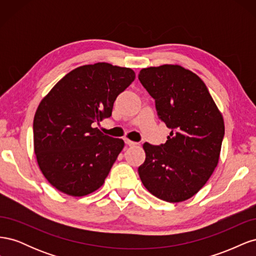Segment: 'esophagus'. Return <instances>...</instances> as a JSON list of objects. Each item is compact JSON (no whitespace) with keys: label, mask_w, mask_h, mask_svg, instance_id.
Here are the masks:
<instances>
[{"label":"esophagus","mask_w":256,"mask_h":256,"mask_svg":"<svg viewBox=\"0 0 256 256\" xmlns=\"http://www.w3.org/2000/svg\"><path fill=\"white\" fill-rule=\"evenodd\" d=\"M125 143H126L127 145H129V146H134V145H136V142H134V141L129 140V138H125Z\"/></svg>","instance_id":"obj_1"}]
</instances>
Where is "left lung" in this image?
I'll use <instances>...</instances> for the list:
<instances>
[{
	"label": "left lung",
	"mask_w": 256,
	"mask_h": 256,
	"mask_svg": "<svg viewBox=\"0 0 256 256\" xmlns=\"http://www.w3.org/2000/svg\"><path fill=\"white\" fill-rule=\"evenodd\" d=\"M138 80L154 99L159 118L171 132L164 144L144 143L138 171L152 196L177 203L190 198L218 164L224 122L205 83L180 65L144 68Z\"/></svg>",
	"instance_id": "obj_1"
}]
</instances>
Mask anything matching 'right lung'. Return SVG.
Here are the masks:
<instances>
[{
  "mask_svg": "<svg viewBox=\"0 0 256 256\" xmlns=\"http://www.w3.org/2000/svg\"><path fill=\"white\" fill-rule=\"evenodd\" d=\"M134 78L130 68L84 65L42 100L33 122L34 152L44 176L58 191L84 196L104 184L125 143L94 125L110 118L116 97Z\"/></svg>",
  "mask_w": 256,
  "mask_h": 256,
  "instance_id": "add662e5",
  "label": "right lung"
}]
</instances>
